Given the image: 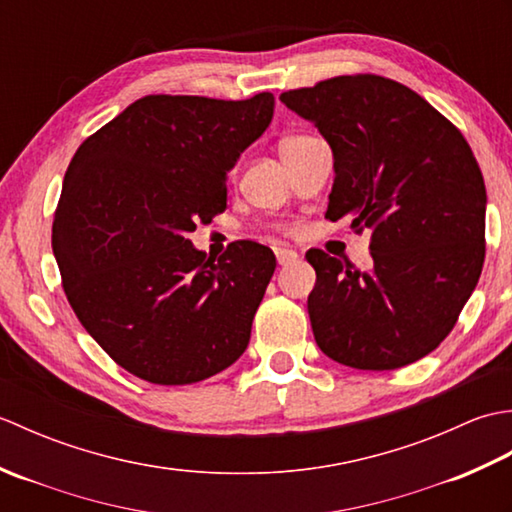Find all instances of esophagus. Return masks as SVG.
<instances>
[{
	"mask_svg": "<svg viewBox=\"0 0 512 512\" xmlns=\"http://www.w3.org/2000/svg\"><path fill=\"white\" fill-rule=\"evenodd\" d=\"M275 255H277V262H279V266H286V264H292L295 262V259L299 257L295 250H290V248H275Z\"/></svg>",
	"mask_w": 512,
	"mask_h": 512,
	"instance_id": "1",
	"label": "esophagus"
}]
</instances>
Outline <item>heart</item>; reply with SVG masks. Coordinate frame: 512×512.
I'll return each instance as SVG.
<instances>
[{
	"label": "heart",
	"instance_id": "b5f03b06",
	"mask_svg": "<svg viewBox=\"0 0 512 512\" xmlns=\"http://www.w3.org/2000/svg\"><path fill=\"white\" fill-rule=\"evenodd\" d=\"M301 140H306V136H292V138H286L284 143L279 145V151H286V149H290V147H295V145H299Z\"/></svg>",
	"mask_w": 512,
	"mask_h": 512
}]
</instances>
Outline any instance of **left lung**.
Wrapping results in <instances>:
<instances>
[{
  "instance_id": "8db88e82",
  "label": "left lung",
  "mask_w": 512,
  "mask_h": 512,
  "mask_svg": "<svg viewBox=\"0 0 512 512\" xmlns=\"http://www.w3.org/2000/svg\"><path fill=\"white\" fill-rule=\"evenodd\" d=\"M328 140L332 222L372 231L358 270L312 248L314 341L354 369L405 367L447 339L484 266L486 187L447 118L391 79L334 76L279 96Z\"/></svg>"
}]
</instances>
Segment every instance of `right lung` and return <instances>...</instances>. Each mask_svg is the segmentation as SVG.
I'll use <instances>...</instances> for the list:
<instances>
[{
	"mask_svg": "<svg viewBox=\"0 0 512 512\" xmlns=\"http://www.w3.org/2000/svg\"><path fill=\"white\" fill-rule=\"evenodd\" d=\"M273 112L270 92L145 96L76 149L52 253L74 314L129 374L191 385L248 347L273 250L244 239L215 262L187 235L226 209L228 171Z\"/></svg>",
	"mask_w": 512,
	"mask_h": 512,
	"instance_id": "right-lung-1",
	"label": "right lung"
}]
</instances>
